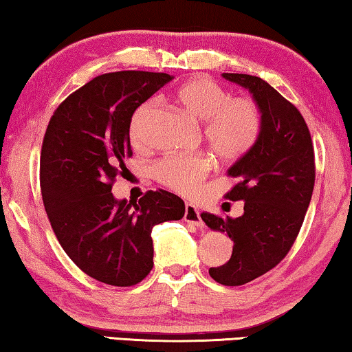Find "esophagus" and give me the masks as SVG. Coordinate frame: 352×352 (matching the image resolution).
<instances>
[{"mask_svg": "<svg viewBox=\"0 0 352 352\" xmlns=\"http://www.w3.org/2000/svg\"><path fill=\"white\" fill-rule=\"evenodd\" d=\"M184 220L189 223H194L197 228H204L205 226L204 220L200 217L199 208L192 204H186V206H184Z\"/></svg>", "mask_w": 352, "mask_h": 352, "instance_id": "34e87169", "label": "esophagus"}]
</instances>
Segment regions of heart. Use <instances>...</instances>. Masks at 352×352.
<instances>
[{"label": "heart", "mask_w": 352, "mask_h": 352, "mask_svg": "<svg viewBox=\"0 0 352 352\" xmlns=\"http://www.w3.org/2000/svg\"><path fill=\"white\" fill-rule=\"evenodd\" d=\"M177 102L189 115L205 121V138L212 151L223 160H239L253 148L262 130V113L250 98L231 94L206 77H192L178 88ZM153 102L141 104L130 119L129 135L133 144L144 141V126ZM212 169V162L204 153L170 155L155 164L157 180L177 192L194 195Z\"/></svg>", "instance_id": "heart-1"}]
</instances>
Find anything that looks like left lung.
I'll return each instance as SVG.
<instances>
[{
	"label": "left lung",
	"instance_id": "8db88e82",
	"mask_svg": "<svg viewBox=\"0 0 352 352\" xmlns=\"http://www.w3.org/2000/svg\"><path fill=\"white\" fill-rule=\"evenodd\" d=\"M222 77L247 88L262 113L256 144L226 172L237 183L225 197L243 200V214L233 219L201 212L211 230L234 243L230 261L211 267V278L242 285L276 267L294 245L312 199L315 160L307 124L294 104L261 77Z\"/></svg>",
	"mask_w": 352,
	"mask_h": 352
}]
</instances>
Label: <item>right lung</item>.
<instances>
[{"mask_svg": "<svg viewBox=\"0 0 352 352\" xmlns=\"http://www.w3.org/2000/svg\"><path fill=\"white\" fill-rule=\"evenodd\" d=\"M174 77L118 71L94 77L57 107L40 157V186L52 230L71 261L100 283L129 287L153 267L152 228L184 216L168 190L118 200L113 182L132 157L135 110Z\"/></svg>", "mask_w": 352, "mask_h": 352, "instance_id": "add662e5", "label": "right lung"}]
</instances>
